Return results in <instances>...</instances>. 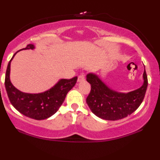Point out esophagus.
<instances>
[{
	"mask_svg": "<svg viewBox=\"0 0 160 160\" xmlns=\"http://www.w3.org/2000/svg\"><path fill=\"white\" fill-rule=\"evenodd\" d=\"M84 80H85V76H84L83 74H81V75H80V76L78 77V81L80 82H82V81H84Z\"/></svg>",
	"mask_w": 160,
	"mask_h": 160,
	"instance_id": "obj_1",
	"label": "esophagus"
}]
</instances>
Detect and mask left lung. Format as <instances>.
Listing matches in <instances>:
<instances>
[{"mask_svg":"<svg viewBox=\"0 0 160 160\" xmlns=\"http://www.w3.org/2000/svg\"><path fill=\"white\" fill-rule=\"evenodd\" d=\"M143 84L133 91L120 92L113 90L95 73H88L86 80L91 84V92L86 98L90 110L96 116L109 121L124 118L139 107L148 87V77L144 71Z\"/></svg>","mask_w":160,"mask_h":160,"instance_id":"left-lung-1","label":"left lung"}]
</instances>
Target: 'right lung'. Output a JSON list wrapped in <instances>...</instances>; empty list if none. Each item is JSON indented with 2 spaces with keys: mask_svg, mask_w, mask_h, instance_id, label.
<instances>
[{
  "mask_svg": "<svg viewBox=\"0 0 160 160\" xmlns=\"http://www.w3.org/2000/svg\"><path fill=\"white\" fill-rule=\"evenodd\" d=\"M35 48V45L30 44L22 50ZM18 52L13 55L9 62L6 72L5 88L10 103L19 112L29 118L36 120L50 118L57 112L62 104L68 92L76 84L78 77L70 80L60 79L51 88L40 93L23 92L15 88L10 80L11 62Z\"/></svg>",
  "mask_w": 160,
  "mask_h": 160,
  "instance_id": "add662e5",
  "label": "right lung"
}]
</instances>
